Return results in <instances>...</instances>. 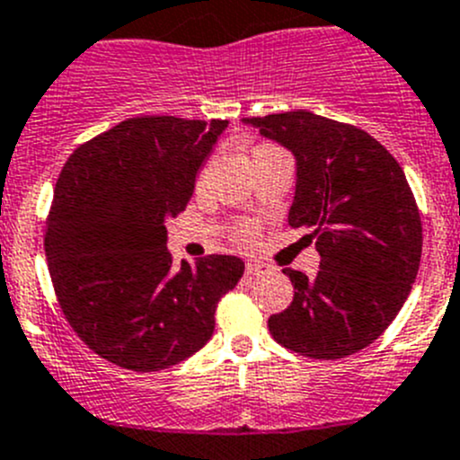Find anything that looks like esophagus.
Instances as JSON below:
<instances>
[{"mask_svg": "<svg viewBox=\"0 0 460 460\" xmlns=\"http://www.w3.org/2000/svg\"><path fill=\"white\" fill-rule=\"evenodd\" d=\"M262 271H264V264H260V262H248L246 264L248 276H258V273H262Z\"/></svg>", "mask_w": 460, "mask_h": 460, "instance_id": "1", "label": "esophagus"}]
</instances>
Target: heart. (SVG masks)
<instances>
[{"label": "heart", "instance_id": "b5f03b06", "mask_svg": "<svg viewBox=\"0 0 460 460\" xmlns=\"http://www.w3.org/2000/svg\"><path fill=\"white\" fill-rule=\"evenodd\" d=\"M202 180H205V171H200V175H198V182H202ZM230 237L239 246H252L258 239V226L251 221H237L230 227Z\"/></svg>", "mask_w": 460, "mask_h": 460}]
</instances>
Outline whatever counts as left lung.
<instances>
[{
    "label": "left lung",
    "instance_id": "8db88e82",
    "mask_svg": "<svg viewBox=\"0 0 460 460\" xmlns=\"http://www.w3.org/2000/svg\"><path fill=\"white\" fill-rule=\"evenodd\" d=\"M242 123L294 153L288 221L310 227L322 255L314 278L282 271L294 301L269 317V332L314 360L369 347L402 310L422 258V218L402 166L365 129L303 109Z\"/></svg>",
    "mask_w": 460,
    "mask_h": 460
}]
</instances>
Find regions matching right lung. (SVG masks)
Masks as SVG:
<instances>
[{
    "mask_svg": "<svg viewBox=\"0 0 460 460\" xmlns=\"http://www.w3.org/2000/svg\"><path fill=\"white\" fill-rule=\"evenodd\" d=\"M227 120L137 116L70 155L45 221V255L67 323L91 351L157 372L208 344L234 255L172 269L166 218L184 212L196 172Z\"/></svg>",
    "mask_w": 460,
    "mask_h": 460,
    "instance_id": "obj_1",
    "label": "right lung"
}]
</instances>
